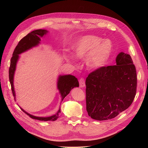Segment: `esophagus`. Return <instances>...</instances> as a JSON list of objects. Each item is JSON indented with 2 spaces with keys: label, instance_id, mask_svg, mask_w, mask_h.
<instances>
[{
  "label": "esophagus",
  "instance_id": "34e87169",
  "mask_svg": "<svg viewBox=\"0 0 148 148\" xmlns=\"http://www.w3.org/2000/svg\"><path fill=\"white\" fill-rule=\"evenodd\" d=\"M79 84L80 88H84L85 86V80L83 78H81L79 80Z\"/></svg>",
  "mask_w": 148,
  "mask_h": 148
}]
</instances>
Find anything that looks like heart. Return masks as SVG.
Wrapping results in <instances>:
<instances>
[{
	"mask_svg": "<svg viewBox=\"0 0 148 148\" xmlns=\"http://www.w3.org/2000/svg\"><path fill=\"white\" fill-rule=\"evenodd\" d=\"M110 41L95 35H86L80 38L73 46L74 56L79 59L86 57V66L91 69H98L104 66L109 59L112 51ZM68 58L74 60L71 55Z\"/></svg>",
	"mask_w": 148,
	"mask_h": 148,
	"instance_id": "obj_1",
	"label": "heart"
}]
</instances>
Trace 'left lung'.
Wrapping results in <instances>:
<instances>
[{
    "label": "left lung",
    "instance_id": "obj_1",
    "mask_svg": "<svg viewBox=\"0 0 148 148\" xmlns=\"http://www.w3.org/2000/svg\"><path fill=\"white\" fill-rule=\"evenodd\" d=\"M116 63L95 70L86 79V110L95 120L116 117L134 99L137 80L133 60L130 54L121 52Z\"/></svg>",
    "mask_w": 148,
    "mask_h": 148
}]
</instances>
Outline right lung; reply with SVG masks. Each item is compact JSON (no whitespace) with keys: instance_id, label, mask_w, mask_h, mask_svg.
I'll use <instances>...</instances> for the list:
<instances>
[{"instance_id":"1","label":"right lung","mask_w":148,"mask_h":148,"mask_svg":"<svg viewBox=\"0 0 148 148\" xmlns=\"http://www.w3.org/2000/svg\"><path fill=\"white\" fill-rule=\"evenodd\" d=\"M47 33H48V31L45 29H38L34 30L28 34L24 38H23L14 49L12 54V57L11 59L10 67L9 69V79L14 99H15V93L14 88V76L17 61L19 59V54L32 49L34 47L38 45L40 43V38L47 34ZM57 83L58 89L60 94L62 101H63L64 98L69 94L70 91L72 89L75 87L79 86V83L77 79L75 76L70 74L59 75ZM20 108L23 112L27 114L31 118L42 121H56L59 117V113H60V109L59 108V110L55 114L49 116V117H38V116H35L27 113L23 108Z\"/></svg>"}]
</instances>
